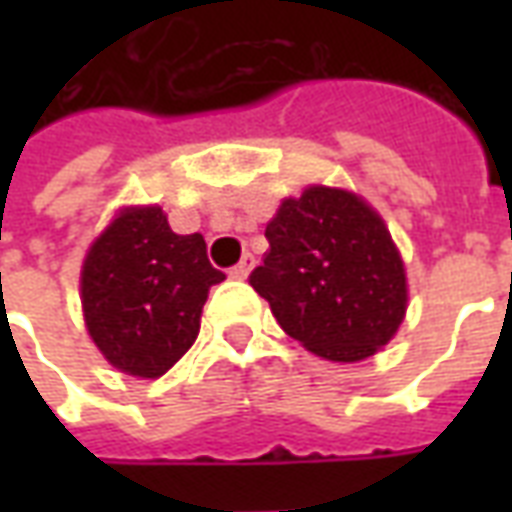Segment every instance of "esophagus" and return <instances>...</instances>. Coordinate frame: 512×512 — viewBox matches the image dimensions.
<instances>
[{
	"label": "esophagus",
	"instance_id": "esophagus-1",
	"mask_svg": "<svg viewBox=\"0 0 512 512\" xmlns=\"http://www.w3.org/2000/svg\"><path fill=\"white\" fill-rule=\"evenodd\" d=\"M252 263H255V257L244 255V257H241V263H238V266L230 268V277L246 279V277H249V271H252Z\"/></svg>",
	"mask_w": 512,
	"mask_h": 512
}]
</instances>
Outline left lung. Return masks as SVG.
<instances>
[{
	"mask_svg": "<svg viewBox=\"0 0 512 512\" xmlns=\"http://www.w3.org/2000/svg\"><path fill=\"white\" fill-rule=\"evenodd\" d=\"M266 241L249 285L293 340L332 362H359L392 340L406 312V271L365 200L312 186L282 202Z\"/></svg>",
	"mask_w": 512,
	"mask_h": 512,
	"instance_id": "8db88e82",
	"label": "left lung"
}]
</instances>
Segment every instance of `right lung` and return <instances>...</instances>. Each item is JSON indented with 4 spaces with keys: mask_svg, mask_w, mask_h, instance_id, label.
Masks as SVG:
<instances>
[{
    "mask_svg": "<svg viewBox=\"0 0 512 512\" xmlns=\"http://www.w3.org/2000/svg\"><path fill=\"white\" fill-rule=\"evenodd\" d=\"M222 279L200 233H172L156 205L128 208L87 252L84 321L117 370L158 378L197 340L202 304Z\"/></svg>",
    "mask_w": 512,
    "mask_h": 512,
    "instance_id": "right-lung-1",
    "label": "right lung"
}]
</instances>
